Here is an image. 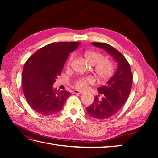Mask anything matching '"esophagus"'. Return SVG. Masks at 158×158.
Returning a JSON list of instances; mask_svg holds the SVG:
<instances>
[{
	"instance_id": "34e87169",
	"label": "esophagus",
	"mask_w": 158,
	"mask_h": 158,
	"mask_svg": "<svg viewBox=\"0 0 158 158\" xmlns=\"http://www.w3.org/2000/svg\"><path fill=\"white\" fill-rule=\"evenodd\" d=\"M73 94H82L83 92H81V91L77 90V89H74L73 91Z\"/></svg>"
}]
</instances>
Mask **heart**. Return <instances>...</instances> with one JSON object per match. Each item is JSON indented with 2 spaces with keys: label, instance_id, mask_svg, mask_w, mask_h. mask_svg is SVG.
<instances>
[{
  "label": "heart",
  "instance_id": "heart-1",
  "mask_svg": "<svg viewBox=\"0 0 158 158\" xmlns=\"http://www.w3.org/2000/svg\"><path fill=\"white\" fill-rule=\"evenodd\" d=\"M85 60L89 64L94 66L95 72L98 78L101 81H106L111 77L114 73V66L112 62L109 59H105V56L101 52L95 51H88L84 53ZM74 58V55H72L67 61L68 67L71 65ZM94 79L92 77H82L74 80L75 87L82 89L87 86L88 84L94 83Z\"/></svg>",
  "mask_w": 158,
  "mask_h": 158
}]
</instances>
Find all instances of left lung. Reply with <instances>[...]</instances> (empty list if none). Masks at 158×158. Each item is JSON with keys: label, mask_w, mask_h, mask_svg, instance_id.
<instances>
[{"label": "left lung", "mask_w": 158, "mask_h": 158, "mask_svg": "<svg viewBox=\"0 0 158 158\" xmlns=\"http://www.w3.org/2000/svg\"><path fill=\"white\" fill-rule=\"evenodd\" d=\"M92 44L106 50L118 63L115 73L106 85L98 88V95L94 97L93 103L86 107L91 117L106 119L115 114L127 101L131 91L132 73L130 64L121 52L106 43Z\"/></svg>", "instance_id": "obj_1"}]
</instances>
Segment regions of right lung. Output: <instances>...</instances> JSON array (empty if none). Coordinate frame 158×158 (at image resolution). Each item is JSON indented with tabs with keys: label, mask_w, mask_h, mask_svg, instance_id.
Returning <instances> with one entry per match:
<instances>
[{
	"label": "right lung",
	"mask_w": 158,
	"mask_h": 158,
	"mask_svg": "<svg viewBox=\"0 0 158 158\" xmlns=\"http://www.w3.org/2000/svg\"><path fill=\"white\" fill-rule=\"evenodd\" d=\"M79 42L52 43L41 47L26 62L22 72V89L30 107L42 115L59 112L71 94L53 88L70 52Z\"/></svg>",
	"instance_id": "right-lung-1"
}]
</instances>
